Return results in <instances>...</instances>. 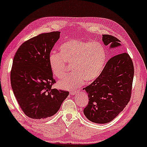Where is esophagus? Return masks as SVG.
Segmentation results:
<instances>
[{"mask_svg":"<svg viewBox=\"0 0 147 147\" xmlns=\"http://www.w3.org/2000/svg\"><path fill=\"white\" fill-rule=\"evenodd\" d=\"M78 92H79L78 90H74V91H70V92H69V93H70L71 95H74V94H76Z\"/></svg>","mask_w":147,"mask_h":147,"instance_id":"esophagus-1","label":"esophagus"}]
</instances>
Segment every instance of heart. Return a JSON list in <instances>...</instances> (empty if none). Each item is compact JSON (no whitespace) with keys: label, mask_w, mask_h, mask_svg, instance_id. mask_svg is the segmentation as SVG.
<instances>
[{"label":"heart","mask_w":147,"mask_h":147,"mask_svg":"<svg viewBox=\"0 0 147 147\" xmlns=\"http://www.w3.org/2000/svg\"><path fill=\"white\" fill-rule=\"evenodd\" d=\"M60 50L51 51L48 61L52 73L59 79L64 78L69 65H72L73 73L59 83L63 89H75L85 80L92 81L102 73L107 53L101 42L72 39L64 43Z\"/></svg>","instance_id":"b5f03b06"}]
</instances>
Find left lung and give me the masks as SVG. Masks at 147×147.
I'll list each match as a JSON object with an SVG mask.
<instances>
[{"mask_svg": "<svg viewBox=\"0 0 147 147\" xmlns=\"http://www.w3.org/2000/svg\"><path fill=\"white\" fill-rule=\"evenodd\" d=\"M102 40L111 49L121 45L120 40L111 35H102ZM134 75L133 62L127 53L111 58L100 75L83 88L88 96L83 110L85 117L98 124L113 121L130 100Z\"/></svg>", "mask_w": 147, "mask_h": 147, "instance_id": "obj_1", "label": "left lung"}]
</instances>
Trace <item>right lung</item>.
Returning <instances> with one entry per match:
<instances>
[{
  "instance_id": "obj_1",
  "label": "right lung",
  "mask_w": 147,
  "mask_h": 147,
  "mask_svg": "<svg viewBox=\"0 0 147 147\" xmlns=\"http://www.w3.org/2000/svg\"><path fill=\"white\" fill-rule=\"evenodd\" d=\"M60 33L54 31L30 38L21 45L13 58L11 88L23 113L32 119L54 115L69 94L68 91L51 88L56 81L48 58Z\"/></svg>"
}]
</instances>
